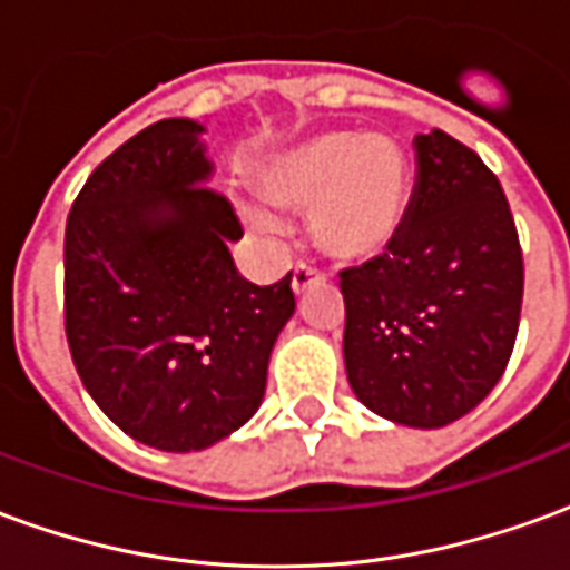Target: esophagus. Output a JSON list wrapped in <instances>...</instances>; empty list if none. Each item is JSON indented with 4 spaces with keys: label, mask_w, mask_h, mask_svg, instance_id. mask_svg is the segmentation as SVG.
Segmentation results:
<instances>
[{
    "label": "esophagus",
    "mask_w": 570,
    "mask_h": 570,
    "mask_svg": "<svg viewBox=\"0 0 570 570\" xmlns=\"http://www.w3.org/2000/svg\"><path fill=\"white\" fill-rule=\"evenodd\" d=\"M323 281H326V274H323L321 268H314L311 262H298L296 268H293V293H296V296H302L308 286L323 284Z\"/></svg>",
    "instance_id": "34e87169"
}]
</instances>
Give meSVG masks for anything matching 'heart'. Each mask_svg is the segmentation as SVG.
Segmentation results:
<instances>
[{
  "label": "heart",
  "mask_w": 570,
  "mask_h": 570,
  "mask_svg": "<svg viewBox=\"0 0 570 570\" xmlns=\"http://www.w3.org/2000/svg\"><path fill=\"white\" fill-rule=\"evenodd\" d=\"M262 191L277 207L308 210L311 237L335 259H372L403 232L409 213V161L384 134L323 130L281 151L262 170ZM259 228L268 213L249 210Z\"/></svg>",
  "instance_id": "1"
}]
</instances>
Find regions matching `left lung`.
<instances>
[{"mask_svg":"<svg viewBox=\"0 0 570 570\" xmlns=\"http://www.w3.org/2000/svg\"><path fill=\"white\" fill-rule=\"evenodd\" d=\"M419 186L387 253L342 272L347 382L406 428H445L476 409L510 363L525 262L498 176L430 130Z\"/></svg>","mask_w":570,"mask_h":570,"instance_id":"1","label":"left lung"}]
</instances>
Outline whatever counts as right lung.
<instances>
[{"instance_id": "add662e5", "label": "right lung", "mask_w": 570, "mask_h": 570, "mask_svg": "<svg viewBox=\"0 0 570 570\" xmlns=\"http://www.w3.org/2000/svg\"><path fill=\"white\" fill-rule=\"evenodd\" d=\"M200 125L155 121L121 142L72 200L63 326L94 403L137 442L198 452L259 409L277 333L296 311L289 274L237 272L244 235L210 188Z\"/></svg>"}]
</instances>
